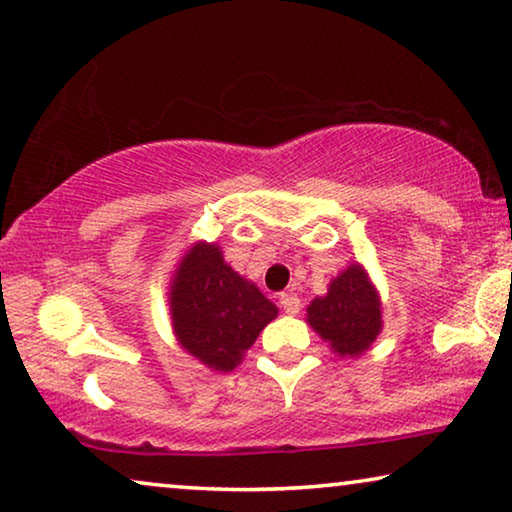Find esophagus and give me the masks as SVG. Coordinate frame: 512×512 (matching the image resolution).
I'll return each mask as SVG.
<instances>
[{
    "label": "esophagus",
    "mask_w": 512,
    "mask_h": 512,
    "mask_svg": "<svg viewBox=\"0 0 512 512\" xmlns=\"http://www.w3.org/2000/svg\"><path fill=\"white\" fill-rule=\"evenodd\" d=\"M280 307L285 310L287 314H298L300 310V298L296 294H280Z\"/></svg>",
    "instance_id": "obj_1"
}]
</instances>
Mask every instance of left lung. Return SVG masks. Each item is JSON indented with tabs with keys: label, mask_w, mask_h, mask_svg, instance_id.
<instances>
[{
	"label": "left lung",
	"mask_w": 512,
	"mask_h": 512,
	"mask_svg": "<svg viewBox=\"0 0 512 512\" xmlns=\"http://www.w3.org/2000/svg\"><path fill=\"white\" fill-rule=\"evenodd\" d=\"M307 321L330 342L339 355H360L367 351L383 328L380 300L362 266L348 269L332 280L328 294L314 298L307 307Z\"/></svg>",
	"instance_id": "8db88e82"
}]
</instances>
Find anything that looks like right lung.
Returning a JSON list of instances; mask_svg holds the SVG:
<instances>
[{"label":"right lung","mask_w":512,"mask_h":512,"mask_svg":"<svg viewBox=\"0 0 512 512\" xmlns=\"http://www.w3.org/2000/svg\"><path fill=\"white\" fill-rule=\"evenodd\" d=\"M170 314L177 339L193 358L230 371L278 316V307L234 273L216 246L196 243L177 269Z\"/></svg>","instance_id":"obj_1"}]
</instances>
